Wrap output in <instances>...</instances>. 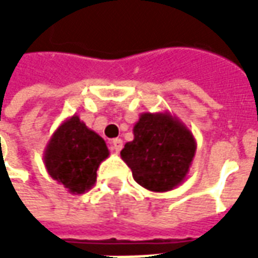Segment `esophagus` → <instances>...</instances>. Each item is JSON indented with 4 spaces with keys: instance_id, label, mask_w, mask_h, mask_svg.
Segmentation results:
<instances>
[{
    "instance_id": "34e87169",
    "label": "esophagus",
    "mask_w": 258,
    "mask_h": 258,
    "mask_svg": "<svg viewBox=\"0 0 258 258\" xmlns=\"http://www.w3.org/2000/svg\"><path fill=\"white\" fill-rule=\"evenodd\" d=\"M121 148H123V141L120 140V138H114V140H112V142H110V149H112L113 152L118 153V152L121 151Z\"/></svg>"
}]
</instances>
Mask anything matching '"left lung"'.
Here are the masks:
<instances>
[{
  "label": "left lung",
  "instance_id": "8db88e82",
  "mask_svg": "<svg viewBox=\"0 0 258 258\" xmlns=\"http://www.w3.org/2000/svg\"><path fill=\"white\" fill-rule=\"evenodd\" d=\"M134 140L124 145L121 159L134 179L152 192H167L189 173L196 141L189 128L171 113H141Z\"/></svg>",
  "mask_w": 258,
  "mask_h": 258
}]
</instances>
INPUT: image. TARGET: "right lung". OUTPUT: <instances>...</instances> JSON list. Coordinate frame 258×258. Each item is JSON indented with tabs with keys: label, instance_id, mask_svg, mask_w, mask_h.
I'll use <instances>...</instances> for the list:
<instances>
[{
	"label": "right lung",
	"instance_id": "obj_1",
	"mask_svg": "<svg viewBox=\"0 0 258 258\" xmlns=\"http://www.w3.org/2000/svg\"><path fill=\"white\" fill-rule=\"evenodd\" d=\"M109 149L102 137L90 130L77 114L64 120L44 151L48 174L70 194L80 195L96 182V170Z\"/></svg>",
	"mask_w": 258,
	"mask_h": 258
}]
</instances>
